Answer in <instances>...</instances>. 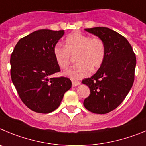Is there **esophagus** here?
Returning <instances> with one entry per match:
<instances>
[{
	"label": "esophagus",
	"mask_w": 146,
	"mask_h": 146,
	"mask_svg": "<svg viewBox=\"0 0 146 146\" xmlns=\"http://www.w3.org/2000/svg\"><path fill=\"white\" fill-rule=\"evenodd\" d=\"M80 84L79 81H72V85L73 86H78V85Z\"/></svg>",
	"instance_id": "obj_1"
}]
</instances>
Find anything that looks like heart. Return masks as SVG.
Listing matches in <instances>:
<instances>
[{"label": "heart", "mask_w": 146, "mask_h": 146, "mask_svg": "<svg viewBox=\"0 0 146 146\" xmlns=\"http://www.w3.org/2000/svg\"><path fill=\"white\" fill-rule=\"evenodd\" d=\"M106 54L104 41L98 37L91 38L79 32H74L67 37L64 46L56 45L53 54L55 61L62 69H67L76 56V65L65 72V76L72 80L84 78L92 70L102 65Z\"/></svg>", "instance_id": "obj_1"}]
</instances>
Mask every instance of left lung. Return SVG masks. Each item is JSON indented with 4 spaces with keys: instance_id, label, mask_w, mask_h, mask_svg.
<instances>
[{
    "instance_id": "1",
    "label": "left lung",
    "mask_w": 146,
    "mask_h": 146,
    "mask_svg": "<svg viewBox=\"0 0 146 146\" xmlns=\"http://www.w3.org/2000/svg\"><path fill=\"white\" fill-rule=\"evenodd\" d=\"M85 31L104 41L106 54L97 73L82 81L90 89L84 106L92 113L106 114L116 108L132 88L136 57L130 44L119 33L105 27L86 28Z\"/></svg>"
}]
</instances>
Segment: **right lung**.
Listing matches in <instances>:
<instances>
[{
  "label": "right lung",
  "mask_w": 146,
  "mask_h": 146,
  "mask_svg": "<svg viewBox=\"0 0 146 146\" xmlns=\"http://www.w3.org/2000/svg\"><path fill=\"white\" fill-rule=\"evenodd\" d=\"M65 31L39 30L22 38L11 55V77L19 98L27 108L40 113L57 108L71 88L66 77L51 78L60 68L53 50Z\"/></svg>",
  "instance_id": "right-lung-1"
}]
</instances>
